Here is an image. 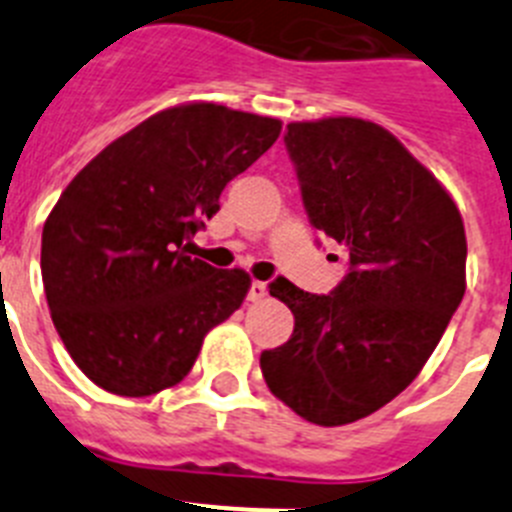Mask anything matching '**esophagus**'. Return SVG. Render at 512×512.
<instances>
[{"label":"esophagus","instance_id":"obj_1","mask_svg":"<svg viewBox=\"0 0 512 512\" xmlns=\"http://www.w3.org/2000/svg\"><path fill=\"white\" fill-rule=\"evenodd\" d=\"M266 295V284L264 282H253L251 289H248V300H261Z\"/></svg>","mask_w":512,"mask_h":512}]
</instances>
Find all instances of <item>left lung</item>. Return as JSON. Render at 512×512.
<instances>
[{"mask_svg":"<svg viewBox=\"0 0 512 512\" xmlns=\"http://www.w3.org/2000/svg\"><path fill=\"white\" fill-rule=\"evenodd\" d=\"M284 146L312 228L346 248L348 274L330 295L269 284L295 330L261 372L300 418L346 425L395 400L433 354L467 289V235L436 176L374 122H289Z\"/></svg>","mask_w":512,"mask_h":512,"instance_id":"1","label":"left lung"}]
</instances>
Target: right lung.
<instances>
[{
    "mask_svg": "<svg viewBox=\"0 0 512 512\" xmlns=\"http://www.w3.org/2000/svg\"><path fill=\"white\" fill-rule=\"evenodd\" d=\"M274 117L194 102L156 112L94 156L43 225L40 271L63 346L97 387H174L251 279L184 253L230 179L279 138Z\"/></svg>",
    "mask_w": 512,
    "mask_h": 512,
    "instance_id": "1",
    "label": "right lung"
}]
</instances>
